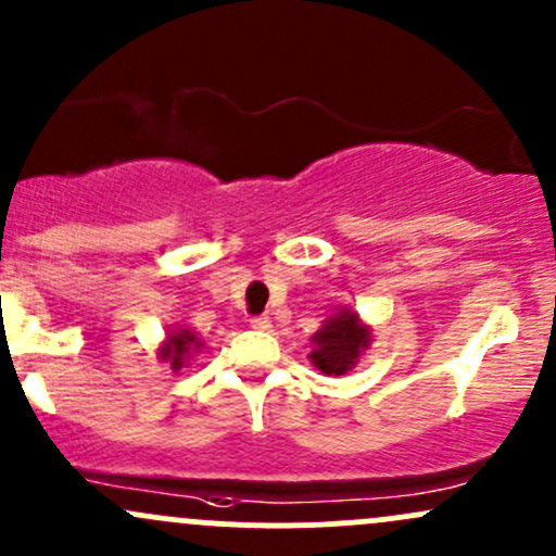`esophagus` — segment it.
<instances>
[{"instance_id": "obj_1", "label": "esophagus", "mask_w": 556, "mask_h": 556, "mask_svg": "<svg viewBox=\"0 0 556 556\" xmlns=\"http://www.w3.org/2000/svg\"><path fill=\"white\" fill-rule=\"evenodd\" d=\"M250 327H253L255 332H268V329H271V319H268V316H255V319H250Z\"/></svg>"}]
</instances>
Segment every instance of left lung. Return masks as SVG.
Wrapping results in <instances>:
<instances>
[{
    "instance_id": "left-lung-1",
    "label": "left lung",
    "mask_w": 556,
    "mask_h": 556,
    "mask_svg": "<svg viewBox=\"0 0 556 556\" xmlns=\"http://www.w3.org/2000/svg\"><path fill=\"white\" fill-rule=\"evenodd\" d=\"M371 345V327L353 308H338L311 334L308 362L321 375H348Z\"/></svg>"
}]
</instances>
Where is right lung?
<instances>
[{
	"label": "right lung",
	"mask_w": 556,
	"mask_h": 556,
	"mask_svg": "<svg viewBox=\"0 0 556 556\" xmlns=\"http://www.w3.org/2000/svg\"><path fill=\"white\" fill-rule=\"evenodd\" d=\"M205 343L198 338V332H194L192 327L176 325V327H168L166 338H163L161 348H157V358L166 362L168 367L179 375L181 369L189 367V358H192L194 353H200V348Z\"/></svg>",
	"instance_id": "right-lung-1"
}]
</instances>
